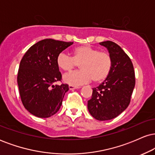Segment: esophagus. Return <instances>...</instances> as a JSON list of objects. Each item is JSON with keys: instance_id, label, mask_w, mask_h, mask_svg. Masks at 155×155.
I'll return each mask as SVG.
<instances>
[{"instance_id": "34e87169", "label": "esophagus", "mask_w": 155, "mask_h": 155, "mask_svg": "<svg viewBox=\"0 0 155 155\" xmlns=\"http://www.w3.org/2000/svg\"><path fill=\"white\" fill-rule=\"evenodd\" d=\"M68 87H69V90H75V89L79 88V87H74V86H72V85H69Z\"/></svg>"}]
</instances>
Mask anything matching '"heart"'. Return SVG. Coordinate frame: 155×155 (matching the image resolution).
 Here are the masks:
<instances>
[{"label": "heart", "instance_id": "b5f03b06", "mask_svg": "<svg viewBox=\"0 0 155 155\" xmlns=\"http://www.w3.org/2000/svg\"><path fill=\"white\" fill-rule=\"evenodd\" d=\"M57 64L64 71H71L80 64L81 70L69 73L63 76V81L72 86L79 87L93 80L95 82L104 81L111 72L113 60L106 51L89 45L74 48L73 57L61 52L58 55Z\"/></svg>", "mask_w": 155, "mask_h": 155}]
</instances>
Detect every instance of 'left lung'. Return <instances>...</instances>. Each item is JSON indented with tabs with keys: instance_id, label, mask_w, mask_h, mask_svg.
<instances>
[{
	"instance_id": "obj_1",
	"label": "left lung",
	"mask_w": 155,
	"mask_h": 155,
	"mask_svg": "<svg viewBox=\"0 0 155 155\" xmlns=\"http://www.w3.org/2000/svg\"><path fill=\"white\" fill-rule=\"evenodd\" d=\"M107 48L113 64L108 77L98 87L92 88L87 108L94 118L109 120L124 111L130 102L136 78L131 60L118 44L111 41L100 43Z\"/></svg>"
}]
</instances>
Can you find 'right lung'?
<instances>
[{
	"label": "right lung",
	"mask_w": 155,
	"mask_h": 155,
	"mask_svg": "<svg viewBox=\"0 0 155 155\" xmlns=\"http://www.w3.org/2000/svg\"><path fill=\"white\" fill-rule=\"evenodd\" d=\"M74 42L47 38L26 51L19 64L17 83L23 106L30 113L47 118L59 111L68 85L55 84L62 75L58 55Z\"/></svg>",
	"instance_id": "right-lung-1"
}]
</instances>
